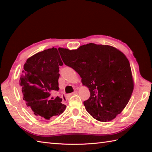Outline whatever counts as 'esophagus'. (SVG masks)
Masks as SVG:
<instances>
[{
  "mask_svg": "<svg viewBox=\"0 0 152 152\" xmlns=\"http://www.w3.org/2000/svg\"><path fill=\"white\" fill-rule=\"evenodd\" d=\"M77 93V91H74V92H73V93H70V94H69L67 95V96H72V95H75V94H76Z\"/></svg>",
  "mask_w": 152,
  "mask_h": 152,
  "instance_id": "esophagus-1",
  "label": "esophagus"
}]
</instances>
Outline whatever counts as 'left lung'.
<instances>
[{
  "mask_svg": "<svg viewBox=\"0 0 152 152\" xmlns=\"http://www.w3.org/2000/svg\"><path fill=\"white\" fill-rule=\"evenodd\" d=\"M62 60L82 78L90 96L83 102L86 110L102 122L112 121L129 101L134 80L125 54L108 45L89 43L76 50L59 48Z\"/></svg>",
  "mask_w": 152,
  "mask_h": 152,
  "instance_id": "8db88e82",
  "label": "left lung"
}]
</instances>
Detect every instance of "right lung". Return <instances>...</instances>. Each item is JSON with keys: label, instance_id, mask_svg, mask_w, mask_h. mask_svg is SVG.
<instances>
[{"label": "right lung", "instance_id": "right-lung-1", "mask_svg": "<svg viewBox=\"0 0 152 152\" xmlns=\"http://www.w3.org/2000/svg\"><path fill=\"white\" fill-rule=\"evenodd\" d=\"M63 64L57 48L45 50L28 58L20 76L19 86L27 107L38 119L49 120L64 111L62 99H50L59 89V66Z\"/></svg>", "mask_w": 152, "mask_h": 152}]
</instances>
